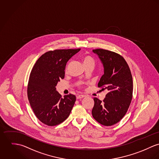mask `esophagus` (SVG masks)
Masks as SVG:
<instances>
[{"label":"esophagus","mask_w":159,"mask_h":159,"mask_svg":"<svg viewBox=\"0 0 159 159\" xmlns=\"http://www.w3.org/2000/svg\"><path fill=\"white\" fill-rule=\"evenodd\" d=\"M85 96V95H83V94H80V95H79L77 96V99H82V98H84Z\"/></svg>","instance_id":"obj_1"}]
</instances>
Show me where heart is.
<instances>
[{"mask_svg": "<svg viewBox=\"0 0 159 159\" xmlns=\"http://www.w3.org/2000/svg\"><path fill=\"white\" fill-rule=\"evenodd\" d=\"M83 62H84V64L85 66H87L88 65H94V58L89 55H85L83 57ZM67 68H66V71H67Z\"/></svg>", "mask_w": 159, "mask_h": 159, "instance_id": "obj_1", "label": "heart"}]
</instances>
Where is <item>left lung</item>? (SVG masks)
Masks as SVG:
<instances>
[{
	"mask_svg": "<svg viewBox=\"0 0 159 159\" xmlns=\"http://www.w3.org/2000/svg\"><path fill=\"white\" fill-rule=\"evenodd\" d=\"M98 54L104 68L98 83L102 90L108 92L102 101L94 98L93 118L99 123L110 126L118 123L127 113L132 99L133 81L128 64L123 57L103 49L93 50Z\"/></svg>",
	"mask_w": 159,
	"mask_h": 159,
	"instance_id": "obj_1",
	"label": "left lung"
}]
</instances>
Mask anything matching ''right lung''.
Listing matches in <instances>:
<instances>
[{"instance_id":"obj_1","label":"right lung","mask_w":159,"mask_h":159,"mask_svg":"<svg viewBox=\"0 0 159 159\" xmlns=\"http://www.w3.org/2000/svg\"><path fill=\"white\" fill-rule=\"evenodd\" d=\"M80 49H56L43 54L34 65L27 85L28 99L36 118L53 126L70 116L76 100L72 94L61 97L56 85L65 77L68 61Z\"/></svg>"}]
</instances>
